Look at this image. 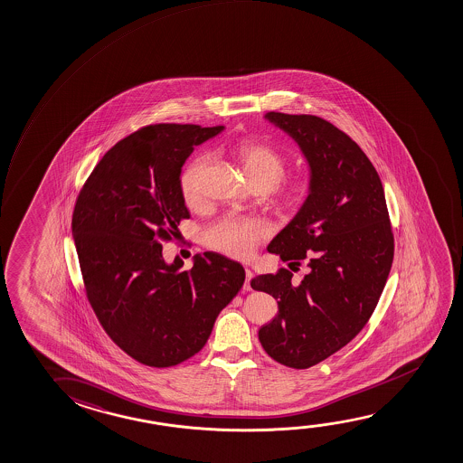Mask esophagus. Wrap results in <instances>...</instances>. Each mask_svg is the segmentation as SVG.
I'll list each match as a JSON object with an SVG mask.
<instances>
[{
    "label": "esophagus",
    "instance_id": "esophagus-1",
    "mask_svg": "<svg viewBox=\"0 0 463 463\" xmlns=\"http://www.w3.org/2000/svg\"><path fill=\"white\" fill-rule=\"evenodd\" d=\"M251 277H253V272H251L250 269H245V283H243V289H247V291H250V289H251V285H250V280H251Z\"/></svg>",
    "mask_w": 463,
    "mask_h": 463
}]
</instances>
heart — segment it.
I'll return each mask as SVG.
<instances>
[{"label": "heart", "mask_w": 463, "mask_h": 463, "mask_svg": "<svg viewBox=\"0 0 463 463\" xmlns=\"http://www.w3.org/2000/svg\"><path fill=\"white\" fill-rule=\"evenodd\" d=\"M235 155L255 188L272 191L270 202L280 213L295 216L307 207L316 193V181L308 175L285 178L288 159L279 149L266 141L247 138L237 143ZM207 165L208 156H197L181 174V194L189 207H197L202 202V180ZM266 237V224L237 214H226L203 231L207 247L237 260H247L253 255L258 243Z\"/></svg>", "instance_id": "heart-1"}]
</instances>
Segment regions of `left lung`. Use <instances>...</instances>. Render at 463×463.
Returning <instances> with one entry per match:
<instances>
[{"instance_id":"1","label":"left lung","mask_w":463,"mask_h":463,"mask_svg":"<svg viewBox=\"0 0 463 463\" xmlns=\"http://www.w3.org/2000/svg\"><path fill=\"white\" fill-rule=\"evenodd\" d=\"M266 118L299 143L316 193L268 249L291 269L307 264L301 283L291 282L285 268L250 282L279 304L258 335L275 362L307 369L369 322L389 279L395 239L383 181L349 135L314 114L270 111Z\"/></svg>"}]
</instances>
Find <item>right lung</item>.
Returning a JSON list of instances; mask_svg holds the SVG:
<instances>
[{
	"instance_id": "right-lung-1",
	"label": "right lung",
	"mask_w": 463,
	"mask_h": 463,
	"mask_svg": "<svg viewBox=\"0 0 463 463\" xmlns=\"http://www.w3.org/2000/svg\"><path fill=\"white\" fill-rule=\"evenodd\" d=\"M222 126L151 124L118 141L74 203L71 231L84 291L111 341L134 360L168 368L205 345L245 280L239 262L207 251L167 266L162 243L188 220L181 165Z\"/></svg>"
}]
</instances>
